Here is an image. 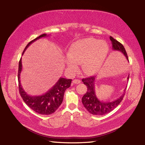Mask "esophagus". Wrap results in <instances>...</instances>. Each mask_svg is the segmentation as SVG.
I'll return each instance as SVG.
<instances>
[{"label": "esophagus", "instance_id": "obj_1", "mask_svg": "<svg viewBox=\"0 0 145 145\" xmlns=\"http://www.w3.org/2000/svg\"><path fill=\"white\" fill-rule=\"evenodd\" d=\"M80 82H81V81L78 79H75V80H73V84H78Z\"/></svg>", "mask_w": 145, "mask_h": 145}]
</instances>
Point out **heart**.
I'll use <instances>...</instances> for the list:
<instances>
[{
  "label": "heart",
  "mask_w": 145,
  "mask_h": 145,
  "mask_svg": "<svg viewBox=\"0 0 145 145\" xmlns=\"http://www.w3.org/2000/svg\"><path fill=\"white\" fill-rule=\"evenodd\" d=\"M108 46L105 41L93 38L81 39L70 46L65 63L70 69H76L81 63L82 72L86 75L97 73L106 60Z\"/></svg>",
  "instance_id": "obj_1"
}]
</instances>
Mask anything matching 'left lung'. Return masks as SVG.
Instances as JSON below:
<instances>
[{
  "mask_svg": "<svg viewBox=\"0 0 145 145\" xmlns=\"http://www.w3.org/2000/svg\"><path fill=\"white\" fill-rule=\"evenodd\" d=\"M110 39L112 44V48L113 50L120 51L127 58L128 61V55L125 48L121 43H120L113 39L112 37H110ZM96 76H90V77L82 79V82L87 87V91L82 97V101L84 106L87 110L89 113L95 115H103L112 112L118 105L122 101L125 95V93L122 94L116 100L112 101H100L96 96L95 91V81ZM129 79V76L127 78ZM125 90H124L125 91Z\"/></svg>",
  "mask_w": 145,
  "mask_h": 145,
  "instance_id": "1",
  "label": "left lung"
}]
</instances>
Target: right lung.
Listing matches in <instances>:
<instances>
[{"mask_svg": "<svg viewBox=\"0 0 145 145\" xmlns=\"http://www.w3.org/2000/svg\"><path fill=\"white\" fill-rule=\"evenodd\" d=\"M47 37L46 33L40 35L31 42H30L22 53L24 54L27 48L29 46L40 38ZM22 58L18 63V89L19 92L24 101L27 105L34 112L41 115H50L54 113L58 108L60 106L63 101V95L65 91L67 88L70 87L72 79H66L60 77L58 82L55 84L53 87L51 88L45 94H43L40 96H30L24 91L22 87L20 81V75L22 69Z\"/></svg>", "mask_w": 145, "mask_h": 145, "instance_id": "add662e5", "label": "right lung"}]
</instances>
